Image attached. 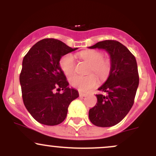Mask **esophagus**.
<instances>
[{
    "mask_svg": "<svg viewBox=\"0 0 156 156\" xmlns=\"http://www.w3.org/2000/svg\"><path fill=\"white\" fill-rule=\"evenodd\" d=\"M79 96L80 97H86V96H87V94H85V93H83V92H79Z\"/></svg>",
    "mask_w": 156,
    "mask_h": 156,
    "instance_id": "34e87169",
    "label": "esophagus"
}]
</instances>
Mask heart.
Wrapping results in <instances>:
<instances>
[{"instance_id":"obj_1","label":"heart","mask_w":156,"mask_h":156,"mask_svg":"<svg viewBox=\"0 0 156 156\" xmlns=\"http://www.w3.org/2000/svg\"><path fill=\"white\" fill-rule=\"evenodd\" d=\"M78 56L90 64L89 74L94 73L102 80L108 78L112 69V64L108 59L103 58V54L101 52L95 50H87L80 52ZM59 65L66 76L73 75L76 69V61L73 55L70 53L63 55L59 61ZM69 83L73 87L81 92H87L98 86V80L93 74L88 76H74L69 78Z\"/></svg>"}]
</instances>
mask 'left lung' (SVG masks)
Returning a JSON list of instances; mask_svg holds the SVG:
<instances>
[{"label":"left lung","mask_w":156,"mask_h":156,"mask_svg":"<svg viewBox=\"0 0 156 156\" xmlns=\"http://www.w3.org/2000/svg\"><path fill=\"white\" fill-rule=\"evenodd\" d=\"M89 48L105 49L112 62L108 79L98 89L105 94H96L98 103L89 109V119L96 126H113L124 119L133 105L139 82L136 60L116 40L101 41Z\"/></svg>","instance_id":"left-lung-1"}]
</instances>
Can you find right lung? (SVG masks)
I'll use <instances>...</instances> for the list:
<instances>
[{
  "mask_svg": "<svg viewBox=\"0 0 156 156\" xmlns=\"http://www.w3.org/2000/svg\"><path fill=\"white\" fill-rule=\"evenodd\" d=\"M73 49L58 39H42L32 46L23 60L20 75L23 101L31 115L41 124L56 125L65 119L69 105L79 94L69 89L61 69L62 56ZM64 90L61 94L55 91Z\"/></svg>",
  "mask_w": 156,
  "mask_h": 156,
  "instance_id": "1",
  "label": "right lung"
}]
</instances>
